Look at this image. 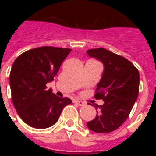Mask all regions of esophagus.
Wrapping results in <instances>:
<instances>
[{
	"mask_svg": "<svg viewBox=\"0 0 156 156\" xmlns=\"http://www.w3.org/2000/svg\"><path fill=\"white\" fill-rule=\"evenodd\" d=\"M73 103L76 104V105H79V106H83V105H86V103H85V102L80 101V100H77V99H74V100H73Z\"/></svg>",
	"mask_w": 156,
	"mask_h": 156,
	"instance_id": "1",
	"label": "esophagus"
}]
</instances>
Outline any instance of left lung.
Returning <instances> with one entry per match:
<instances>
[{
	"label": "left lung",
	"mask_w": 156,
	"mask_h": 156,
	"mask_svg": "<svg viewBox=\"0 0 156 156\" xmlns=\"http://www.w3.org/2000/svg\"><path fill=\"white\" fill-rule=\"evenodd\" d=\"M87 53L105 66L94 94L105 103L95 105L98 113L87 126L96 133H109L120 127L130 114L139 94L140 73L131 62L107 49H89Z\"/></svg>",
	"instance_id": "1"
}]
</instances>
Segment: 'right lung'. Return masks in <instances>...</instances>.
Here are the masks:
<instances>
[{
  "mask_svg": "<svg viewBox=\"0 0 156 156\" xmlns=\"http://www.w3.org/2000/svg\"><path fill=\"white\" fill-rule=\"evenodd\" d=\"M69 48L40 47L18 56L10 73L12 103L17 114L31 127L46 129L58 120L62 110L72 100L55 95L47 88L54 80Z\"/></svg>",
  "mask_w": 156,
  "mask_h": 156,
  "instance_id": "right-lung-1",
  "label": "right lung"
}]
</instances>
